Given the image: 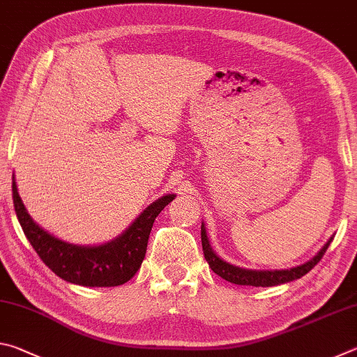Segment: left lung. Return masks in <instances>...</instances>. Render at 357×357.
<instances>
[{"label":"left lung","instance_id":"left-lung-1","mask_svg":"<svg viewBox=\"0 0 357 357\" xmlns=\"http://www.w3.org/2000/svg\"><path fill=\"white\" fill-rule=\"evenodd\" d=\"M331 243H332V238L323 245V249L319 250L317 255L310 259V261H307L301 266H296V268H291V269H282V271L244 269V268H239V266L223 261V259L217 255L209 244L204 223H202V245H203L204 258H206V261L209 263V268L213 269L217 275H220L222 279H225L227 282L236 283V285L275 287V285H282V283L301 279L302 275H305L310 269L315 268V264L323 258Z\"/></svg>","mask_w":357,"mask_h":357}]
</instances>
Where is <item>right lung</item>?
<instances>
[{
	"label": "right lung",
	"mask_w": 357,
	"mask_h": 357,
	"mask_svg": "<svg viewBox=\"0 0 357 357\" xmlns=\"http://www.w3.org/2000/svg\"><path fill=\"white\" fill-rule=\"evenodd\" d=\"M174 197L168 193L151 203L123 234L110 243L75 245L55 238L31 219L12 176L15 214L29 244L58 277L82 287H118L129 282L143 263L155 217Z\"/></svg>",
	"instance_id": "right-lung-1"
}]
</instances>
